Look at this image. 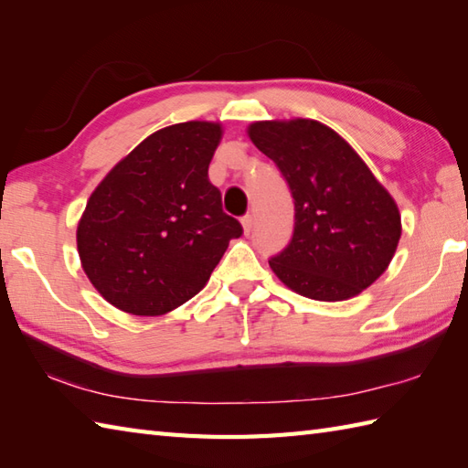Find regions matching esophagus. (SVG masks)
<instances>
[{
	"label": "esophagus",
	"instance_id": "obj_1",
	"mask_svg": "<svg viewBox=\"0 0 468 468\" xmlns=\"http://www.w3.org/2000/svg\"><path fill=\"white\" fill-rule=\"evenodd\" d=\"M241 227H243V233H245V235L251 233V229H253V218H251V215H247V217L241 218Z\"/></svg>",
	"mask_w": 468,
	"mask_h": 468
}]
</instances>
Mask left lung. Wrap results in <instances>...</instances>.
<instances>
[{
    "instance_id": "left-lung-1",
    "label": "left lung",
    "mask_w": 468,
    "mask_h": 468,
    "mask_svg": "<svg viewBox=\"0 0 468 468\" xmlns=\"http://www.w3.org/2000/svg\"><path fill=\"white\" fill-rule=\"evenodd\" d=\"M247 136L285 176L295 203L292 243L270 261L285 287L344 302L380 277L399 247V205L334 128L312 118L257 121Z\"/></svg>"
}]
</instances>
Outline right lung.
I'll return each mask as SVG.
<instances>
[{
  "mask_svg": "<svg viewBox=\"0 0 468 468\" xmlns=\"http://www.w3.org/2000/svg\"><path fill=\"white\" fill-rule=\"evenodd\" d=\"M223 124L188 121L146 136L88 198L76 245L94 290L121 312L154 317L207 285L229 241L243 233L223 213L208 163Z\"/></svg>",
  "mask_w": 468,
  "mask_h": 468,
  "instance_id": "obj_1",
  "label": "right lung"
}]
</instances>
